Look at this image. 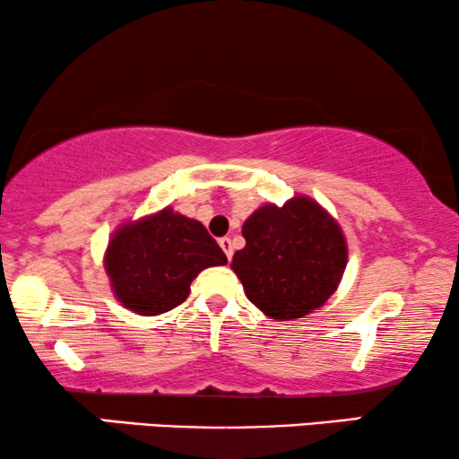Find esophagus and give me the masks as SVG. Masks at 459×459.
Wrapping results in <instances>:
<instances>
[{
    "instance_id": "34e87169",
    "label": "esophagus",
    "mask_w": 459,
    "mask_h": 459,
    "mask_svg": "<svg viewBox=\"0 0 459 459\" xmlns=\"http://www.w3.org/2000/svg\"><path fill=\"white\" fill-rule=\"evenodd\" d=\"M219 247H221V248H223L225 257H228V259H231V255H234V247H231V238H228V236L219 238Z\"/></svg>"
}]
</instances>
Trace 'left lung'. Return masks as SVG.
Wrapping results in <instances>:
<instances>
[{
  "label": "left lung",
  "mask_w": 459,
  "mask_h": 459,
  "mask_svg": "<svg viewBox=\"0 0 459 459\" xmlns=\"http://www.w3.org/2000/svg\"><path fill=\"white\" fill-rule=\"evenodd\" d=\"M247 247L231 270L244 293L273 320L303 318L335 293L348 264L339 223L318 202L295 195L287 204H264L242 225Z\"/></svg>",
  "instance_id": "8db88e82"
}]
</instances>
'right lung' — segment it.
Here are the masks:
<instances>
[{"label": "right lung", "mask_w": 459, "mask_h": 459, "mask_svg": "<svg viewBox=\"0 0 459 459\" xmlns=\"http://www.w3.org/2000/svg\"><path fill=\"white\" fill-rule=\"evenodd\" d=\"M228 257L204 225L172 208L122 223L105 251L113 295L141 316H158L183 303L202 270Z\"/></svg>", "instance_id": "obj_1"}]
</instances>
